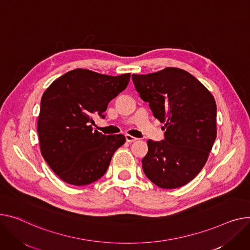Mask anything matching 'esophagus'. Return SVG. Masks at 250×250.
Listing matches in <instances>:
<instances>
[{
    "instance_id": "34e87169",
    "label": "esophagus",
    "mask_w": 250,
    "mask_h": 250,
    "mask_svg": "<svg viewBox=\"0 0 250 250\" xmlns=\"http://www.w3.org/2000/svg\"><path fill=\"white\" fill-rule=\"evenodd\" d=\"M125 140H126V142H127V143H132V142H136V141H138V139H137V138L132 137V136H130V135H125Z\"/></svg>"
}]
</instances>
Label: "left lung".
<instances>
[{
    "instance_id": "left-lung-1",
    "label": "left lung",
    "mask_w": 250,
    "mask_h": 250,
    "mask_svg": "<svg viewBox=\"0 0 250 250\" xmlns=\"http://www.w3.org/2000/svg\"><path fill=\"white\" fill-rule=\"evenodd\" d=\"M131 78L155 118L166 123L165 139L147 141L144 172L160 188L184 186L202 170L215 142V99L196 77L180 68Z\"/></svg>"
}]
</instances>
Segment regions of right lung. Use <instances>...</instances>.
Listing matches in <instances>:
<instances>
[{
  "mask_svg": "<svg viewBox=\"0 0 250 250\" xmlns=\"http://www.w3.org/2000/svg\"><path fill=\"white\" fill-rule=\"evenodd\" d=\"M129 77L78 68L60 76L43 93L37 124L41 154L62 181L85 186L105 174L125 138L103 135L90 124L93 115L105 118L107 104L126 88Z\"/></svg>",
  "mask_w": 250,
  "mask_h": 250,
  "instance_id": "right-lung-1",
  "label": "right lung"
}]
</instances>
